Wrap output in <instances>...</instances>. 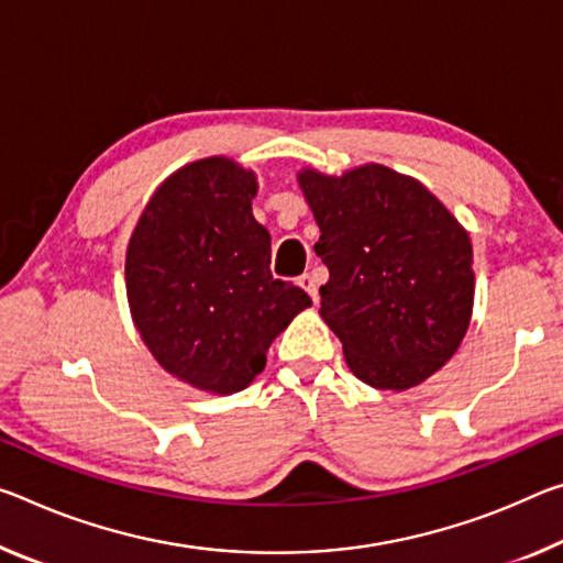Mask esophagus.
<instances>
[{
	"label": "esophagus",
	"instance_id": "esophagus-1",
	"mask_svg": "<svg viewBox=\"0 0 563 563\" xmlns=\"http://www.w3.org/2000/svg\"><path fill=\"white\" fill-rule=\"evenodd\" d=\"M298 285H300L302 290L308 292L310 298L318 300V280H316V275H313V273H302L300 278H298Z\"/></svg>",
	"mask_w": 563,
	"mask_h": 563
}]
</instances>
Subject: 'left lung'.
<instances>
[{
	"mask_svg": "<svg viewBox=\"0 0 563 563\" xmlns=\"http://www.w3.org/2000/svg\"><path fill=\"white\" fill-rule=\"evenodd\" d=\"M330 278L320 316L363 383L406 390L456 353L474 308V253L456 218L413 177L365 165L298 175Z\"/></svg>",
	"mask_w": 563,
	"mask_h": 563,
	"instance_id": "obj_1",
	"label": "left lung"
}]
</instances>
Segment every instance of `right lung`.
<instances>
[{"label": "right lung", "instance_id": "right-lung-1", "mask_svg": "<svg viewBox=\"0 0 563 563\" xmlns=\"http://www.w3.org/2000/svg\"><path fill=\"white\" fill-rule=\"evenodd\" d=\"M257 183L208 157L159 185L128 247V298L157 363L210 394L243 390L273 338L310 306L271 273V233L253 218Z\"/></svg>", "mask_w": 563, "mask_h": 563}]
</instances>
